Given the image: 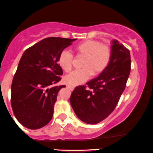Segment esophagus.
Instances as JSON below:
<instances>
[{
    "label": "esophagus",
    "mask_w": 153,
    "mask_h": 153,
    "mask_svg": "<svg viewBox=\"0 0 153 153\" xmlns=\"http://www.w3.org/2000/svg\"><path fill=\"white\" fill-rule=\"evenodd\" d=\"M67 88H68L70 90H73L74 89V86H73V85H67Z\"/></svg>",
    "instance_id": "obj_1"
}]
</instances>
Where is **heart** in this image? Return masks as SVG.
<instances>
[{"mask_svg": "<svg viewBox=\"0 0 153 153\" xmlns=\"http://www.w3.org/2000/svg\"><path fill=\"white\" fill-rule=\"evenodd\" d=\"M77 56L84 57L82 69L74 71L65 76L64 80L70 85H77L88 80L92 75L98 76L107 68L111 60V50L106 44L98 40H87L74 47ZM74 57L69 52L62 51L57 58L59 66L64 71L72 69Z\"/></svg>", "mask_w": 153, "mask_h": 153, "instance_id": "1", "label": "heart"}]
</instances>
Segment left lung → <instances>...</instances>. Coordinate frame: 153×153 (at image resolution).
I'll return each mask as SVG.
<instances>
[{
    "mask_svg": "<svg viewBox=\"0 0 153 153\" xmlns=\"http://www.w3.org/2000/svg\"><path fill=\"white\" fill-rule=\"evenodd\" d=\"M130 51L117 40L112 41L107 68L96 78L76 87L70 102L79 119L97 124L114 111L124 91L131 71Z\"/></svg>",
    "mask_w": 153,
    "mask_h": 153,
    "instance_id": "8db88e82",
    "label": "left lung"
}]
</instances>
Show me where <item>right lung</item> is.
<instances>
[{"label": "right lung", "mask_w": 153, "mask_h": 153, "mask_svg": "<svg viewBox=\"0 0 153 153\" xmlns=\"http://www.w3.org/2000/svg\"><path fill=\"white\" fill-rule=\"evenodd\" d=\"M75 40L46 38L21 57L11 84V104L15 117L27 128H41L52 120L57 93L65 87L56 85L63 75L57 58Z\"/></svg>", "instance_id": "add662e5"}]
</instances>
